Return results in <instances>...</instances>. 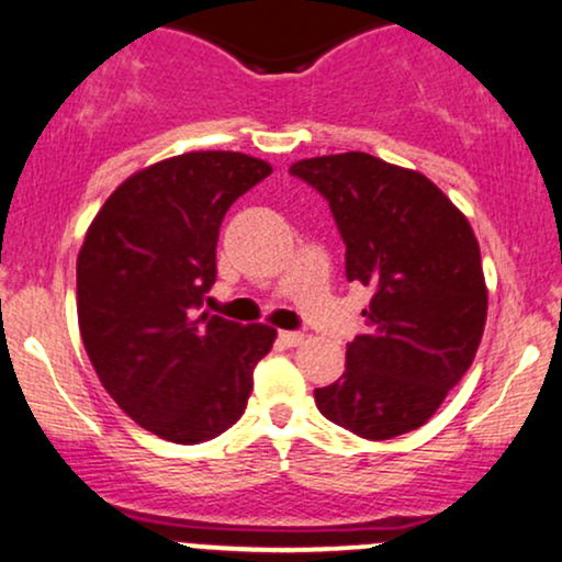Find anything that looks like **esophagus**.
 <instances>
[{"label":"esophagus","instance_id":"34e87169","mask_svg":"<svg viewBox=\"0 0 562 562\" xmlns=\"http://www.w3.org/2000/svg\"><path fill=\"white\" fill-rule=\"evenodd\" d=\"M277 338H280V344L288 346V348L303 344V335L301 333H293V330H280V335H277Z\"/></svg>","mask_w":562,"mask_h":562}]
</instances>
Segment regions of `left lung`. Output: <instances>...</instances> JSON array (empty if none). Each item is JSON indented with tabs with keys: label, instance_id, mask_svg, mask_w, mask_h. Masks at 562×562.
Returning <instances> with one entry per match:
<instances>
[{
	"label": "left lung",
	"instance_id": "obj_1",
	"mask_svg": "<svg viewBox=\"0 0 562 562\" xmlns=\"http://www.w3.org/2000/svg\"><path fill=\"white\" fill-rule=\"evenodd\" d=\"M290 173L330 203L348 282L372 288L367 333L348 344L344 375L314 391L317 409L370 441L409 434L479 351L488 306L479 240L420 171L340 153L299 160Z\"/></svg>",
	"mask_w": 562,
	"mask_h": 562
}]
</instances>
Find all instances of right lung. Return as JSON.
Wrapping results in <instances>:
<instances>
[{"mask_svg": "<svg viewBox=\"0 0 562 562\" xmlns=\"http://www.w3.org/2000/svg\"><path fill=\"white\" fill-rule=\"evenodd\" d=\"M269 173L245 153L166 158L128 177L83 237L76 306L89 362L113 402L166 441H209L240 420L277 338L200 308L224 214Z\"/></svg>", "mask_w": 562, "mask_h": 562, "instance_id": "obj_1", "label": "right lung"}]
</instances>
